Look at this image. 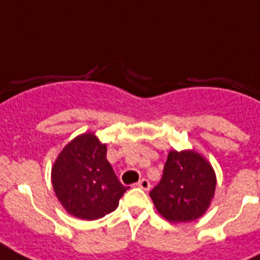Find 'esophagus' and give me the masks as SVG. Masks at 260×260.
<instances>
[{"instance_id":"obj_1","label":"esophagus","mask_w":260,"mask_h":260,"mask_svg":"<svg viewBox=\"0 0 260 260\" xmlns=\"http://www.w3.org/2000/svg\"><path fill=\"white\" fill-rule=\"evenodd\" d=\"M138 186L139 187H142L143 190H150V187H151V183H150V181H148V179H146V178H143V179H140V181L138 182Z\"/></svg>"}]
</instances>
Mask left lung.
<instances>
[{
  "label": "left lung",
  "mask_w": 260,
  "mask_h": 260,
  "mask_svg": "<svg viewBox=\"0 0 260 260\" xmlns=\"http://www.w3.org/2000/svg\"><path fill=\"white\" fill-rule=\"evenodd\" d=\"M216 190L213 167L196 151H170L162 179L150 191L154 205L171 222L197 220L209 208Z\"/></svg>",
  "instance_id": "8db88e82"
}]
</instances>
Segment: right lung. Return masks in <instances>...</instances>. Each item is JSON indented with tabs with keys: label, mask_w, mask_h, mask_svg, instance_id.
Here are the masks:
<instances>
[{
	"label": "right lung",
	"mask_w": 260,
	"mask_h": 260,
	"mask_svg": "<svg viewBox=\"0 0 260 260\" xmlns=\"http://www.w3.org/2000/svg\"><path fill=\"white\" fill-rule=\"evenodd\" d=\"M56 198L67 213L97 220L113 212L129 187L121 185L106 159V144L91 132L73 139L51 171Z\"/></svg>",
	"instance_id": "1"
}]
</instances>
